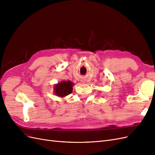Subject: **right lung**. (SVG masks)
<instances>
[{"instance_id": "right-lung-1", "label": "right lung", "mask_w": 155, "mask_h": 155, "mask_svg": "<svg viewBox=\"0 0 155 155\" xmlns=\"http://www.w3.org/2000/svg\"><path fill=\"white\" fill-rule=\"evenodd\" d=\"M74 83L70 81L59 82L54 86V93L59 97H63L71 93L73 90Z\"/></svg>"}]
</instances>
